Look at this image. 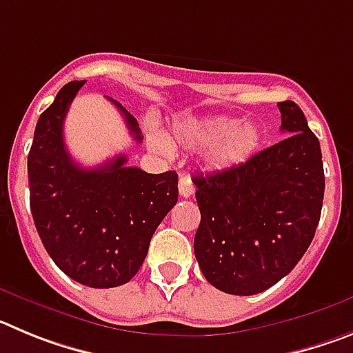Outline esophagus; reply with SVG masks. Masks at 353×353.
<instances>
[{"label": "esophagus", "mask_w": 353, "mask_h": 353, "mask_svg": "<svg viewBox=\"0 0 353 353\" xmlns=\"http://www.w3.org/2000/svg\"><path fill=\"white\" fill-rule=\"evenodd\" d=\"M179 192L182 198H191L194 194V185H192L191 179L187 174H182L179 180Z\"/></svg>", "instance_id": "esophagus-1"}]
</instances>
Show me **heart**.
<instances>
[{"mask_svg": "<svg viewBox=\"0 0 353 353\" xmlns=\"http://www.w3.org/2000/svg\"><path fill=\"white\" fill-rule=\"evenodd\" d=\"M171 141L189 150L210 148L207 166L214 171L239 168L256 154L263 141L261 127L254 121L233 117H183L173 123ZM152 143L162 154H171V145L162 134H154Z\"/></svg>", "mask_w": 353, "mask_h": 353, "instance_id": "obj_1", "label": "heart"}]
</instances>
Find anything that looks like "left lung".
Here are the masks:
<instances>
[{"label": "left lung", "instance_id": "obj_1", "mask_svg": "<svg viewBox=\"0 0 353 353\" xmlns=\"http://www.w3.org/2000/svg\"><path fill=\"white\" fill-rule=\"evenodd\" d=\"M277 108L288 138L242 166L192 180L201 212L196 260L212 286L232 295L261 293L292 272L322 214L320 141L295 102Z\"/></svg>", "mask_w": 353, "mask_h": 353}]
</instances>
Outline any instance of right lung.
Returning a JSON list of instances; mask_svg holds the SVG:
<instances>
[{"label":"right lung","instance_id":"obj_1","mask_svg":"<svg viewBox=\"0 0 353 353\" xmlns=\"http://www.w3.org/2000/svg\"><path fill=\"white\" fill-rule=\"evenodd\" d=\"M84 81H72L37 121L28 155L30 207L43 248L60 270L90 288H114L136 276L161 221L176 205L179 174H152L117 155L102 166L74 162L63 121ZM136 141L138 121L117 101Z\"/></svg>","mask_w":353,"mask_h":353}]
</instances>
